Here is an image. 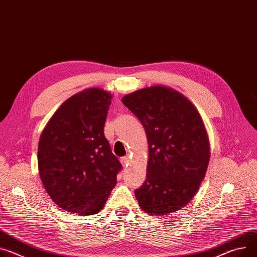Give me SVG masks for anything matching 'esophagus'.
I'll list each match as a JSON object with an SVG mask.
<instances>
[{
	"instance_id": "1",
	"label": "esophagus",
	"mask_w": 257,
	"mask_h": 257,
	"mask_svg": "<svg viewBox=\"0 0 257 257\" xmlns=\"http://www.w3.org/2000/svg\"><path fill=\"white\" fill-rule=\"evenodd\" d=\"M121 164H122L124 167L130 164V156H128V155L122 157V159H121Z\"/></svg>"
}]
</instances>
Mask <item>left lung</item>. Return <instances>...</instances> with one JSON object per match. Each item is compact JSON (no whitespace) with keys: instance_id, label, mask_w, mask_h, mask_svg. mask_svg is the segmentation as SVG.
I'll return each instance as SVG.
<instances>
[{"instance_id":"1","label":"left lung","mask_w":257,"mask_h":257,"mask_svg":"<svg viewBox=\"0 0 257 257\" xmlns=\"http://www.w3.org/2000/svg\"><path fill=\"white\" fill-rule=\"evenodd\" d=\"M121 102L139 118L148 141L146 180L135 191L140 208L151 216L178 211L197 192L210 161L201 114L183 93L165 85L138 89Z\"/></svg>"}]
</instances>
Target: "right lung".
<instances>
[{
  "label": "right lung",
  "instance_id": "obj_1",
  "mask_svg": "<svg viewBox=\"0 0 257 257\" xmlns=\"http://www.w3.org/2000/svg\"><path fill=\"white\" fill-rule=\"evenodd\" d=\"M113 95L91 87L69 97L51 116L38 145V169L51 200L81 216L100 212L121 164L104 125Z\"/></svg>",
  "mask_w": 257,
  "mask_h": 257
}]
</instances>
